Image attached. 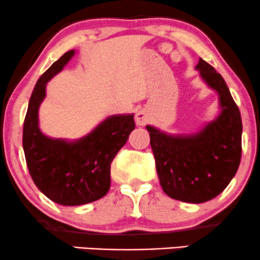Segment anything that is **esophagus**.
Segmentation results:
<instances>
[{
	"label": "esophagus",
	"mask_w": 260,
	"mask_h": 260,
	"mask_svg": "<svg viewBox=\"0 0 260 260\" xmlns=\"http://www.w3.org/2000/svg\"><path fill=\"white\" fill-rule=\"evenodd\" d=\"M149 121V115L145 110H139L138 112L136 113V123L138 126H144L147 124Z\"/></svg>",
	"instance_id": "esophagus-1"
}]
</instances>
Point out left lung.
I'll return each instance as SVG.
<instances>
[{
	"instance_id": "obj_1",
	"label": "left lung",
	"mask_w": 260,
	"mask_h": 260,
	"mask_svg": "<svg viewBox=\"0 0 260 260\" xmlns=\"http://www.w3.org/2000/svg\"><path fill=\"white\" fill-rule=\"evenodd\" d=\"M202 79L219 95L221 112L194 134H168L147 126L157 176L170 198L204 203L228 187L240 166L242 120L225 80L204 59L196 66Z\"/></svg>"
}]
</instances>
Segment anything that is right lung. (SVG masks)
Here are the masks:
<instances>
[{"label":"right lung","instance_id":"right-lung-1","mask_svg":"<svg viewBox=\"0 0 260 260\" xmlns=\"http://www.w3.org/2000/svg\"><path fill=\"white\" fill-rule=\"evenodd\" d=\"M74 50L53 62L35 84L29 100L23 149L37 187L61 205L88 204L103 198L111 183V162L136 127L134 115H115L104 120L83 138L68 142L45 136L39 128V107L46 96V84L63 70Z\"/></svg>","mask_w":260,"mask_h":260}]
</instances>
